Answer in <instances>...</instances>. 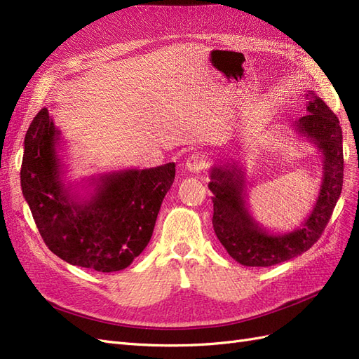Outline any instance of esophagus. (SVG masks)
Masks as SVG:
<instances>
[{
  "instance_id": "34e87169",
  "label": "esophagus",
  "mask_w": 359,
  "mask_h": 359,
  "mask_svg": "<svg viewBox=\"0 0 359 359\" xmlns=\"http://www.w3.org/2000/svg\"><path fill=\"white\" fill-rule=\"evenodd\" d=\"M203 168H206V156L203 153H196V154H191L187 161H186V169L189 172H201Z\"/></svg>"
}]
</instances>
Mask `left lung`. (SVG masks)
<instances>
[{
	"instance_id": "1",
	"label": "left lung",
	"mask_w": 359,
	"mask_h": 359,
	"mask_svg": "<svg viewBox=\"0 0 359 359\" xmlns=\"http://www.w3.org/2000/svg\"><path fill=\"white\" fill-rule=\"evenodd\" d=\"M307 114L293 123L297 133L322 154V184L310 215L292 232H269L248 210L245 172L238 161L211 168L212 226L226 252L244 266H271L297 257L316 243L327 227L343 187V135L339 118L314 91L307 93Z\"/></svg>"
}]
</instances>
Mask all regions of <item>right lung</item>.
Returning a JSON list of instances; mask_svg holds the SVG:
<instances>
[{
	"label": "right lung",
	"instance_id": "right-lung-1",
	"mask_svg": "<svg viewBox=\"0 0 359 359\" xmlns=\"http://www.w3.org/2000/svg\"><path fill=\"white\" fill-rule=\"evenodd\" d=\"M60 147V130L43 107L28 127L20 168L24 198L43 241L70 265L100 273L127 268L151 240L175 163L102 173L88 178L93 190L83 196L62 180Z\"/></svg>",
	"mask_w": 359,
	"mask_h": 359
}]
</instances>
